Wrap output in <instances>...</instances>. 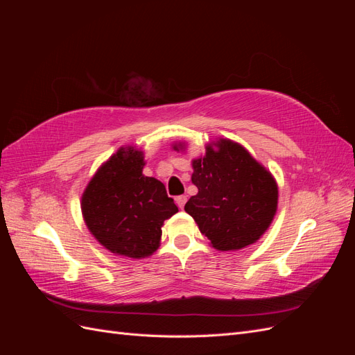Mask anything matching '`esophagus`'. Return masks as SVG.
<instances>
[{
    "label": "esophagus",
    "mask_w": 355,
    "mask_h": 355,
    "mask_svg": "<svg viewBox=\"0 0 355 355\" xmlns=\"http://www.w3.org/2000/svg\"><path fill=\"white\" fill-rule=\"evenodd\" d=\"M185 202H187V196H179V197H176V204H178L179 209H184Z\"/></svg>",
    "instance_id": "esophagus-1"
}]
</instances>
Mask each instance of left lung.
Here are the masks:
<instances>
[{
  "mask_svg": "<svg viewBox=\"0 0 355 355\" xmlns=\"http://www.w3.org/2000/svg\"><path fill=\"white\" fill-rule=\"evenodd\" d=\"M206 157L194 159L192 184L198 194L185 204L218 250H239L256 243L268 230L277 210L278 189L270 171L239 144L227 139Z\"/></svg>",
  "mask_w": 355,
  "mask_h": 355,
  "instance_id": "obj_1",
  "label": "left lung"
}]
</instances>
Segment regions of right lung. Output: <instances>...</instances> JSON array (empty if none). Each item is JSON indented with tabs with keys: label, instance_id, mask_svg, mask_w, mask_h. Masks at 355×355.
<instances>
[{
	"label": "right lung",
	"instance_id": "add662e5",
	"mask_svg": "<svg viewBox=\"0 0 355 355\" xmlns=\"http://www.w3.org/2000/svg\"><path fill=\"white\" fill-rule=\"evenodd\" d=\"M141 151L121 148L98 170L81 201L85 223L110 252L133 259L153 254L161 227L178 211L163 182L142 175Z\"/></svg>",
	"mask_w": 355,
	"mask_h": 355
}]
</instances>
